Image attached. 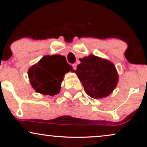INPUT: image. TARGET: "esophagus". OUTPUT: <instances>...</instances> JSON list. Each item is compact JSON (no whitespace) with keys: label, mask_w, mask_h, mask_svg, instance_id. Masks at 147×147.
<instances>
[{"label":"esophagus","mask_w":147,"mask_h":147,"mask_svg":"<svg viewBox=\"0 0 147 147\" xmlns=\"http://www.w3.org/2000/svg\"><path fill=\"white\" fill-rule=\"evenodd\" d=\"M72 67H73L74 69H76V68H77V65H76V63H74L73 65H72Z\"/></svg>","instance_id":"esophagus-1"}]
</instances>
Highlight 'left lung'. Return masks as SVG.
<instances>
[{
	"instance_id": "1",
	"label": "left lung",
	"mask_w": 147,
	"mask_h": 147,
	"mask_svg": "<svg viewBox=\"0 0 147 147\" xmlns=\"http://www.w3.org/2000/svg\"><path fill=\"white\" fill-rule=\"evenodd\" d=\"M75 73L82 83L86 93L93 98H105L118 83L115 66L108 60L94 55L80 59Z\"/></svg>"
}]
</instances>
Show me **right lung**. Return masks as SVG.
I'll list each match as a JSON object with an SVG mask.
<instances>
[{
    "label": "right lung",
    "mask_w": 147,
    "mask_h": 147,
    "mask_svg": "<svg viewBox=\"0 0 147 147\" xmlns=\"http://www.w3.org/2000/svg\"><path fill=\"white\" fill-rule=\"evenodd\" d=\"M64 59L60 55H45L29 70V77L32 86L38 93L54 96L61 88V82L67 71H74L71 66L60 63Z\"/></svg>",
    "instance_id": "add662e5"
}]
</instances>
